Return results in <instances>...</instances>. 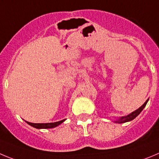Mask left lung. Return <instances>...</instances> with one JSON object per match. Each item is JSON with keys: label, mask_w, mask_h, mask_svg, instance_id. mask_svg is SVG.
<instances>
[{"label": "left lung", "mask_w": 159, "mask_h": 159, "mask_svg": "<svg viewBox=\"0 0 159 159\" xmlns=\"http://www.w3.org/2000/svg\"><path fill=\"white\" fill-rule=\"evenodd\" d=\"M148 100H149V99H148V100H146V102H145V103H143V104L142 105V106L140 107H139L137 110H136V111H133V112L130 113L129 115H126V116L121 117V118H118V119H117L116 121H115V123H119V124H121V123L128 122V121H132V120H133L135 118H136V117H137L138 115H140V112H141V111H143V108L145 107L146 104H147V103H148Z\"/></svg>", "instance_id": "left-lung-1"}]
</instances>
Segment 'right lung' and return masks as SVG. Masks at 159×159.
Listing matches in <instances>:
<instances>
[{"mask_svg": "<svg viewBox=\"0 0 159 159\" xmlns=\"http://www.w3.org/2000/svg\"><path fill=\"white\" fill-rule=\"evenodd\" d=\"M65 121H66V119H63V120H61V121H56V122H51V123H31V122H28V121H26V122L27 123V124H29L30 125H31V126L41 129L55 128V127L58 126V125H59L60 124H62V123Z\"/></svg>", "mask_w": 159, "mask_h": 159, "instance_id": "obj_1", "label": "right lung"}]
</instances>
